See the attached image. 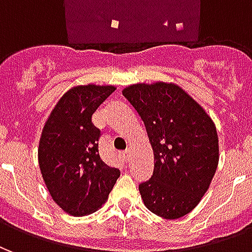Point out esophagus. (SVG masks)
Segmentation results:
<instances>
[{
  "instance_id": "34e87169",
  "label": "esophagus",
  "mask_w": 252,
  "mask_h": 252,
  "mask_svg": "<svg viewBox=\"0 0 252 252\" xmlns=\"http://www.w3.org/2000/svg\"><path fill=\"white\" fill-rule=\"evenodd\" d=\"M123 158L126 159V162H129V159H131V150H126V153H123Z\"/></svg>"
}]
</instances>
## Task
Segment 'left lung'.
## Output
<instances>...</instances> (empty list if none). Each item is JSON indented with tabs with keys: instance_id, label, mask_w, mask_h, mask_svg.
<instances>
[{
	"instance_id": "1",
	"label": "left lung",
	"mask_w": 252,
	"mask_h": 252,
	"mask_svg": "<svg viewBox=\"0 0 252 252\" xmlns=\"http://www.w3.org/2000/svg\"><path fill=\"white\" fill-rule=\"evenodd\" d=\"M123 95L144 123L154 151L153 177L139 185L144 205L169 220L185 216L200 204L216 173L215 123L177 83H133Z\"/></svg>"
}]
</instances>
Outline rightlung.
Returning a JSON list of instances; mask_svg holds the SVG:
<instances>
[{
	"mask_svg": "<svg viewBox=\"0 0 252 252\" xmlns=\"http://www.w3.org/2000/svg\"><path fill=\"white\" fill-rule=\"evenodd\" d=\"M116 90L112 85H78L63 94L48 116L37 148L40 173L52 200L79 217L98 211L120 177L98 154L99 129L92 116Z\"/></svg>",
	"mask_w": 252,
	"mask_h": 252,
	"instance_id": "right-lung-1",
	"label": "right lung"
}]
</instances>
